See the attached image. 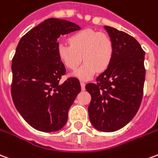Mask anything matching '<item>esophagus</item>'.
Wrapping results in <instances>:
<instances>
[{
    "label": "esophagus",
    "mask_w": 158,
    "mask_h": 158,
    "mask_svg": "<svg viewBox=\"0 0 158 158\" xmlns=\"http://www.w3.org/2000/svg\"><path fill=\"white\" fill-rule=\"evenodd\" d=\"M80 85H81V89H82L83 90H85V84L84 82H80Z\"/></svg>",
    "instance_id": "34e87169"
}]
</instances>
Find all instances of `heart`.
<instances>
[{
    "label": "heart",
    "mask_w": 158,
    "mask_h": 158,
    "mask_svg": "<svg viewBox=\"0 0 158 158\" xmlns=\"http://www.w3.org/2000/svg\"><path fill=\"white\" fill-rule=\"evenodd\" d=\"M68 41L70 45L59 43L56 51L61 62L70 70L79 67L83 56L85 62L74 73L78 78L90 79L98 71H105L110 67L114 56V44L107 34L85 29L73 34Z\"/></svg>",
    "instance_id": "1"
}]
</instances>
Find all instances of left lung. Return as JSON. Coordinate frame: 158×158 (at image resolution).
Returning <instances> with one entry per match:
<instances>
[{
  "label": "left lung",
  "instance_id": "1",
  "mask_svg": "<svg viewBox=\"0 0 158 158\" xmlns=\"http://www.w3.org/2000/svg\"><path fill=\"white\" fill-rule=\"evenodd\" d=\"M114 44L110 67L85 89L91 100L88 107L90 123L102 132L122 128L139 109L145 78L144 51L127 33L104 26Z\"/></svg>",
  "mask_w": 158,
  "mask_h": 158
}]
</instances>
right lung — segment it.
I'll return each instance as SVG.
<instances>
[{"label":"right lung","instance_id":"obj_1","mask_svg":"<svg viewBox=\"0 0 158 158\" xmlns=\"http://www.w3.org/2000/svg\"><path fill=\"white\" fill-rule=\"evenodd\" d=\"M74 23L48 19L21 37L12 60V98L19 113L33 128L56 132L63 127L68 114L81 90L79 80L66 74L56 47L60 35L79 31Z\"/></svg>","mask_w":158,"mask_h":158}]
</instances>
